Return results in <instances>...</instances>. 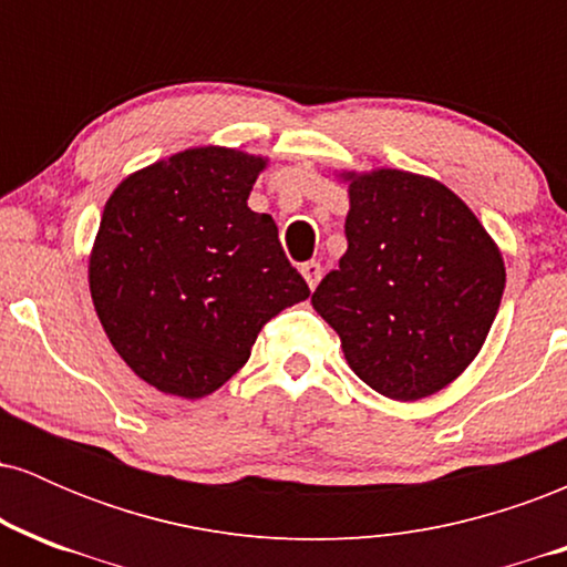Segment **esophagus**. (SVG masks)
<instances>
[{"label": "esophagus", "mask_w": 567, "mask_h": 567, "mask_svg": "<svg viewBox=\"0 0 567 567\" xmlns=\"http://www.w3.org/2000/svg\"><path fill=\"white\" fill-rule=\"evenodd\" d=\"M301 275L306 279V285L315 290L317 285H320V279H322V266L317 261H306V264H301Z\"/></svg>", "instance_id": "1"}]
</instances>
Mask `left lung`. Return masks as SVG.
Segmentation results:
<instances>
[{
	"mask_svg": "<svg viewBox=\"0 0 567 567\" xmlns=\"http://www.w3.org/2000/svg\"><path fill=\"white\" fill-rule=\"evenodd\" d=\"M347 252L311 303L341 336L349 368L389 400L458 379L483 349L506 271L477 216L440 181L343 173Z\"/></svg>",
	"mask_w": 567,
	"mask_h": 567,
	"instance_id": "left-lung-1",
	"label": "left lung"
}]
</instances>
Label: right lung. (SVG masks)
Instances as JSON below:
<instances>
[{"instance_id":"1","label":"right lung","mask_w":567,"mask_h":567,"mask_svg":"<svg viewBox=\"0 0 567 567\" xmlns=\"http://www.w3.org/2000/svg\"><path fill=\"white\" fill-rule=\"evenodd\" d=\"M264 167L234 148H186L127 175L103 207L90 256L97 320L159 392H216L264 324L309 298L275 220L247 207Z\"/></svg>"}]
</instances>
